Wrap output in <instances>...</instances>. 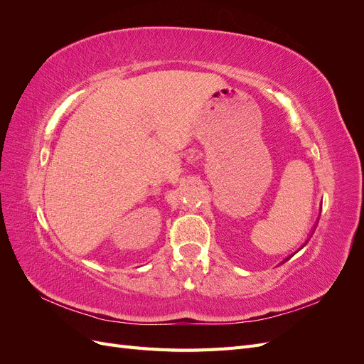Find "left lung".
Wrapping results in <instances>:
<instances>
[{
    "label": "left lung",
    "instance_id": "left-lung-1",
    "mask_svg": "<svg viewBox=\"0 0 364 364\" xmlns=\"http://www.w3.org/2000/svg\"><path fill=\"white\" fill-rule=\"evenodd\" d=\"M291 257H293V255H291ZM291 257H289V258H285V259H284V261H287V259H290V258H291Z\"/></svg>",
    "mask_w": 364,
    "mask_h": 364
}]
</instances>
